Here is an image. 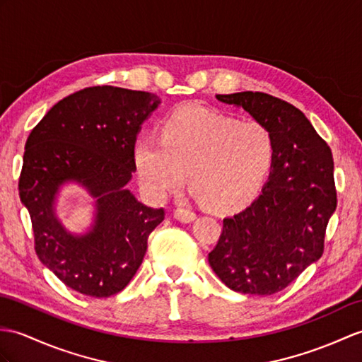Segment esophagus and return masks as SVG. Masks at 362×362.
Instances as JSON below:
<instances>
[{
	"mask_svg": "<svg viewBox=\"0 0 362 362\" xmlns=\"http://www.w3.org/2000/svg\"><path fill=\"white\" fill-rule=\"evenodd\" d=\"M174 219H177L179 222L183 223H189L196 219V213H192L191 209L187 208H177L174 209Z\"/></svg>",
	"mask_w": 362,
	"mask_h": 362,
	"instance_id": "obj_1",
	"label": "esophagus"
}]
</instances>
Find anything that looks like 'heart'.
<instances>
[{
	"mask_svg": "<svg viewBox=\"0 0 362 362\" xmlns=\"http://www.w3.org/2000/svg\"><path fill=\"white\" fill-rule=\"evenodd\" d=\"M274 154L272 132L202 106H182L162 126V137L140 136L132 158L143 192L163 200L188 173L194 194L214 209L243 204L264 183Z\"/></svg>",
	"mask_w": 362,
	"mask_h": 362,
	"instance_id": "obj_1",
	"label": "heart"
}]
</instances>
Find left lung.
Wrapping results in <instances>:
<instances>
[{
	"label": "left lung",
	"instance_id": "left-lung-1",
	"mask_svg": "<svg viewBox=\"0 0 362 362\" xmlns=\"http://www.w3.org/2000/svg\"><path fill=\"white\" fill-rule=\"evenodd\" d=\"M245 109L272 132V171L260 194L234 216L208 262L226 287L270 296L284 290L324 251L325 228L336 209L329 145L298 107L264 92L216 95Z\"/></svg>",
	"mask_w": 362,
	"mask_h": 362
}]
</instances>
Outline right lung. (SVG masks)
Returning a JSON list of instances; mask_svg holds the SVG:
<instances>
[{
	"label": "right lung",
	"mask_w": 362,
	"mask_h": 362,
	"mask_svg": "<svg viewBox=\"0 0 362 362\" xmlns=\"http://www.w3.org/2000/svg\"><path fill=\"white\" fill-rule=\"evenodd\" d=\"M160 98L151 92L94 86L60 100L32 129L20 175V199L32 221L35 251L67 287L92 298L122 291L137 273L163 208L136 199L134 143ZM66 186L95 199V219L71 233L57 219Z\"/></svg>",
	"instance_id": "right-lung-1"
}]
</instances>
